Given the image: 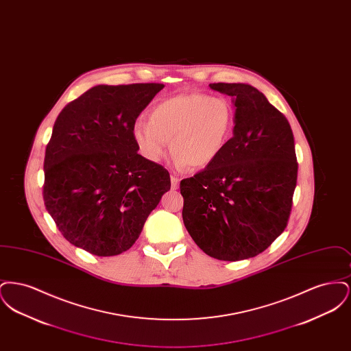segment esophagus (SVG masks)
Returning <instances> with one entry per match:
<instances>
[{
    "instance_id": "1",
    "label": "esophagus",
    "mask_w": 351,
    "mask_h": 351,
    "mask_svg": "<svg viewBox=\"0 0 351 351\" xmlns=\"http://www.w3.org/2000/svg\"><path fill=\"white\" fill-rule=\"evenodd\" d=\"M179 182H180V179L178 178V176H171V186H172V189H178L179 188Z\"/></svg>"
}]
</instances>
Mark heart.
<instances>
[{
    "instance_id": "b5f03b06",
    "label": "heart",
    "mask_w": 351,
    "mask_h": 351,
    "mask_svg": "<svg viewBox=\"0 0 351 351\" xmlns=\"http://www.w3.org/2000/svg\"><path fill=\"white\" fill-rule=\"evenodd\" d=\"M233 122L228 101L204 93H182L155 105L149 121L134 123V142L149 162L159 163L167 155L171 141L179 167L200 169L216 162L226 147Z\"/></svg>"
}]
</instances>
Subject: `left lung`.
I'll return each mask as SVG.
<instances>
[{"label": "left lung", "instance_id": "1", "mask_svg": "<svg viewBox=\"0 0 351 351\" xmlns=\"http://www.w3.org/2000/svg\"><path fill=\"white\" fill-rule=\"evenodd\" d=\"M233 99V136L210 166L180 182L183 221L195 243L219 261H242L283 233L298 182L289 122L249 84H209Z\"/></svg>", "mask_w": 351, "mask_h": 351}]
</instances>
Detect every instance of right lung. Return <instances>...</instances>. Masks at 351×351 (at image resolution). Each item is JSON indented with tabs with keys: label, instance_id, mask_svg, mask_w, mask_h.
I'll list each match as a JSON object with an SVG mask.
<instances>
[{
	"label": "right lung",
	"instance_id": "obj_1",
	"mask_svg": "<svg viewBox=\"0 0 351 351\" xmlns=\"http://www.w3.org/2000/svg\"><path fill=\"white\" fill-rule=\"evenodd\" d=\"M163 84L97 85L56 118L43 200L59 232L97 256L129 250L169 191L167 169L138 154L133 126Z\"/></svg>",
	"mask_w": 351,
	"mask_h": 351
}]
</instances>
